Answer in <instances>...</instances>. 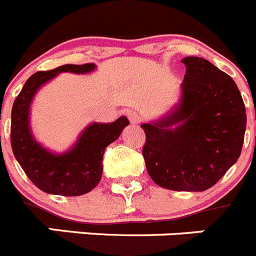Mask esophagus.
<instances>
[{
    "label": "esophagus",
    "mask_w": 256,
    "mask_h": 256,
    "mask_svg": "<svg viewBox=\"0 0 256 256\" xmlns=\"http://www.w3.org/2000/svg\"><path fill=\"white\" fill-rule=\"evenodd\" d=\"M128 119L132 124H138L141 123V115L137 112H128Z\"/></svg>",
    "instance_id": "obj_1"
}]
</instances>
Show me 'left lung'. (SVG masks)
<instances>
[{"instance_id":"8db88e82","label":"left lung","mask_w":256,"mask_h":256,"mask_svg":"<svg viewBox=\"0 0 256 256\" xmlns=\"http://www.w3.org/2000/svg\"><path fill=\"white\" fill-rule=\"evenodd\" d=\"M182 62L186 74L180 104L162 120L142 124L146 134L142 155L160 187L205 191L240 158L246 108L228 74L202 58L188 56Z\"/></svg>"}]
</instances>
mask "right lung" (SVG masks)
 I'll return each instance as SVG.
<instances>
[{
    "instance_id": "right-lung-1",
    "label": "right lung",
    "mask_w": 256,
    "mask_h": 256,
    "mask_svg": "<svg viewBox=\"0 0 256 256\" xmlns=\"http://www.w3.org/2000/svg\"><path fill=\"white\" fill-rule=\"evenodd\" d=\"M94 62L65 64L29 76L14 101L11 112V148L22 170L40 190L52 195L79 196L98 184L102 176L105 148L120 136L130 124L126 116L114 123H94L86 128L73 148L62 155H54L34 141L29 130V106L38 88L62 72L88 73Z\"/></svg>"
}]
</instances>
